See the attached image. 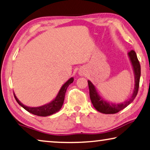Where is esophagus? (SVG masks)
<instances>
[{"instance_id": "obj_1", "label": "esophagus", "mask_w": 150, "mask_h": 150, "mask_svg": "<svg viewBox=\"0 0 150 150\" xmlns=\"http://www.w3.org/2000/svg\"><path fill=\"white\" fill-rule=\"evenodd\" d=\"M84 74H85V72L83 70H80L79 71V75H81V76H83V75H84Z\"/></svg>"}]
</instances>
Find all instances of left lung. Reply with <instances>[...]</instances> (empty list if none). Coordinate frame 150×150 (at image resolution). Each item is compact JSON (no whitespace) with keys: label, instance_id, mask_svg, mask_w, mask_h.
I'll use <instances>...</instances> for the list:
<instances>
[{"label":"left lung","instance_id":"8db88e82","mask_svg":"<svg viewBox=\"0 0 150 150\" xmlns=\"http://www.w3.org/2000/svg\"><path fill=\"white\" fill-rule=\"evenodd\" d=\"M127 55L129 57L133 71H134L135 85L132 94L127 100L119 103H112V102L105 100L99 94L96 86L92 83L91 81L88 80L90 99H91L93 105L99 112L105 114H113L117 113L126 108L127 105H129L136 97L139 89V79L140 76H141V67H140V64L137 57V54L134 50L129 51L127 53Z\"/></svg>","mask_w":150,"mask_h":150}]
</instances>
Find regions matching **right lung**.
I'll use <instances>...</instances> for the list:
<instances>
[{"instance_id":"1","label":"right lung","mask_w":150,"mask_h":150,"mask_svg":"<svg viewBox=\"0 0 150 150\" xmlns=\"http://www.w3.org/2000/svg\"><path fill=\"white\" fill-rule=\"evenodd\" d=\"M73 80H74L73 77L70 78V79L66 83H65L63 85V86L61 87L57 96H56L55 98H54L53 101H51V102H49V103L42 106L28 107L27 105H25L18 100L17 97L15 96V93H14V96H15V98L16 99V101H17V103L19 104L21 107H23L25 110H27L30 113L34 114V115H36L38 116H42V117H46V116L53 115V114L58 112V111L61 109V108H62L64 99H65V96L67 89L69 85L73 82Z\"/></svg>"}]
</instances>
